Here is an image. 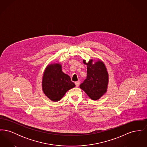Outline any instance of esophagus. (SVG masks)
I'll return each instance as SVG.
<instances>
[{
    "instance_id": "obj_1",
    "label": "esophagus",
    "mask_w": 147,
    "mask_h": 147,
    "mask_svg": "<svg viewBox=\"0 0 147 147\" xmlns=\"http://www.w3.org/2000/svg\"><path fill=\"white\" fill-rule=\"evenodd\" d=\"M75 84H76V87H78L79 86V84H80V82H76V83H75Z\"/></svg>"
}]
</instances>
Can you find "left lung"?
<instances>
[{"instance_id":"1","label":"left lung","mask_w":147,"mask_h":147,"mask_svg":"<svg viewBox=\"0 0 147 147\" xmlns=\"http://www.w3.org/2000/svg\"><path fill=\"white\" fill-rule=\"evenodd\" d=\"M87 65V77L80 88L83 90L92 100L101 98L106 91L108 84V73L104 63L100 61L92 64V60L85 62Z\"/></svg>"}]
</instances>
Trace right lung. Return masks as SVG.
<instances>
[{
    "label": "right lung",
    "mask_w": 147,
    "mask_h": 147,
    "mask_svg": "<svg viewBox=\"0 0 147 147\" xmlns=\"http://www.w3.org/2000/svg\"><path fill=\"white\" fill-rule=\"evenodd\" d=\"M76 86L70 78L62 70L59 64H50L44 72L42 89L45 94L53 101L60 100L66 92Z\"/></svg>",
    "instance_id": "1"
}]
</instances>
